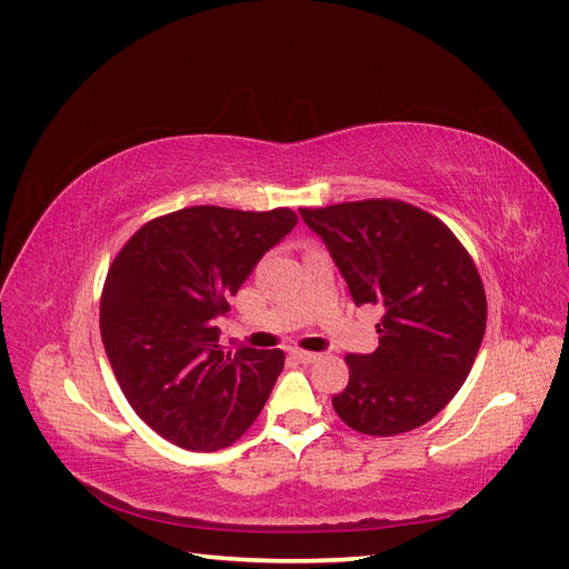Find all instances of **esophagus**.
<instances>
[{
	"mask_svg": "<svg viewBox=\"0 0 569 569\" xmlns=\"http://www.w3.org/2000/svg\"><path fill=\"white\" fill-rule=\"evenodd\" d=\"M291 358H297L299 363H313V360L320 358V353H313V351H301V349H295L291 351Z\"/></svg>",
	"mask_w": 569,
	"mask_h": 569,
	"instance_id": "esophagus-1",
	"label": "esophagus"
}]
</instances>
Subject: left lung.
Instances as JSON below:
<instances>
[{
	"label": "left lung",
	"mask_w": 569,
	"mask_h": 569,
	"mask_svg": "<svg viewBox=\"0 0 569 569\" xmlns=\"http://www.w3.org/2000/svg\"><path fill=\"white\" fill-rule=\"evenodd\" d=\"M330 249L356 306L382 308L380 347L349 353L337 416L360 435L393 437L432 420L468 380L487 327L470 253L439 218L396 199L299 209Z\"/></svg>",
	"instance_id": "1"
}]
</instances>
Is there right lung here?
Returning a JSON list of instances; mask_svg holds the SVG:
<instances>
[{"mask_svg": "<svg viewBox=\"0 0 569 569\" xmlns=\"http://www.w3.org/2000/svg\"><path fill=\"white\" fill-rule=\"evenodd\" d=\"M297 222L291 209L189 206L149 220L113 258L101 341L128 403L153 432L189 451H218L263 410L284 353L222 349L213 320Z\"/></svg>", "mask_w": 569, "mask_h": 569, "instance_id": "add662e5", "label": "right lung"}]
</instances>
